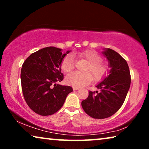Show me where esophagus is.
Segmentation results:
<instances>
[{"label":"esophagus","instance_id":"34e87169","mask_svg":"<svg viewBox=\"0 0 149 149\" xmlns=\"http://www.w3.org/2000/svg\"><path fill=\"white\" fill-rule=\"evenodd\" d=\"M73 90H79V87H72Z\"/></svg>","mask_w":149,"mask_h":149}]
</instances>
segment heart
I'll return each instance as SVG.
<instances>
[{"label":"heart","instance_id":"heart-1","mask_svg":"<svg viewBox=\"0 0 149 149\" xmlns=\"http://www.w3.org/2000/svg\"><path fill=\"white\" fill-rule=\"evenodd\" d=\"M79 58L84 59L87 64L85 67V72H74L66 77V81L68 85L74 87H82L90 83L92 81V76L95 81H98L102 79L108 73V66L102 61L100 54L94 50L87 49L77 54ZM74 62L70 55H67L63 59L61 68L64 72H70L74 69Z\"/></svg>","mask_w":149,"mask_h":149}]
</instances>
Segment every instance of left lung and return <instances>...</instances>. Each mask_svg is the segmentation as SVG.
Masks as SVG:
<instances>
[{
    "label": "left lung",
    "mask_w": 149,
    "mask_h": 149,
    "mask_svg": "<svg viewBox=\"0 0 149 149\" xmlns=\"http://www.w3.org/2000/svg\"><path fill=\"white\" fill-rule=\"evenodd\" d=\"M102 54L109 61V74L96 85L99 92L89 91L81 102L85 113L94 119L114 115L123 105L131 83L129 66L120 54L109 48L104 49Z\"/></svg>",
    "instance_id": "8db88e82"
}]
</instances>
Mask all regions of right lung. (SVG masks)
Masks as SVG:
<instances>
[{"instance_id":"obj_1","label":"right lung","mask_w":149,"mask_h":149,"mask_svg":"<svg viewBox=\"0 0 149 149\" xmlns=\"http://www.w3.org/2000/svg\"><path fill=\"white\" fill-rule=\"evenodd\" d=\"M48 47L33 53L25 60L21 70V83L24 99L34 113L51 115L64 104L73 91L70 86L57 84L64 79L61 64L71 51Z\"/></svg>"}]
</instances>
